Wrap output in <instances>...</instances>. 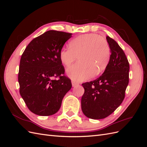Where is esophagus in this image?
<instances>
[{
  "instance_id": "1",
  "label": "esophagus",
  "mask_w": 147,
  "mask_h": 147,
  "mask_svg": "<svg viewBox=\"0 0 147 147\" xmlns=\"http://www.w3.org/2000/svg\"><path fill=\"white\" fill-rule=\"evenodd\" d=\"M72 86H73V87H75L76 86H77L78 84L76 82H75L72 81Z\"/></svg>"
}]
</instances>
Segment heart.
Returning <instances> with one entry per match:
<instances>
[{"label": "heart", "mask_w": 147, "mask_h": 147, "mask_svg": "<svg viewBox=\"0 0 147 147\" xmlns=\"http://www.w3.org/2000/svg\"><path fill=\"white\" fill-rule=\"evenodd\" d=\"M59 56L61 63L66 67L78 57L80 63L71 66L67 73L74 81L82 82L104 70L110 59V48L104 37L97 34H86L71 40L69 48L61 49Z\"/></svg>", "instance_id": "b5f03b06"}]
</instances>
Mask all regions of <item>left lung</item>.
<instances>
[{
  "label": "left lung",
  "mask_w": 147,
  "mask_h": 147,
  "mask_svg": "<svg viewBox=\"0 0 147 147\" xmlns=\"http://www.w3.org/2000/svg\"><path fill=\"white\" fill-rule=\"evenodd\" d=\"M106 38L111 55L104 72L95 80L82 84V112L94 119L107 117L121 105L129 83V64L125 53L113 38Z\"/></svg>",
  "instance_id": "obj_1"
}]
</instances>
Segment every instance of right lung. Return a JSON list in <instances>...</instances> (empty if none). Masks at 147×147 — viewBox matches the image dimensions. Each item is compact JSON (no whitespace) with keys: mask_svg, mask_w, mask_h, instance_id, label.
<instances>
[{"mask_svg":"<svg viewBox=\"0 0 147 147\" xmlns=\"http://www.w3.org/2000/svg\"><path fill=\"white\" fill-rule=\"evenodd\" d=\"M72 34L48 30L34 38L21 56L20 93L28 108L35 114L50 116L56 113L72 88L59 56L61 49Z\"/></svg>","mask_w":147,"mask_h":147,"instance_id":"1","label":"right lung"}]
</instances>
